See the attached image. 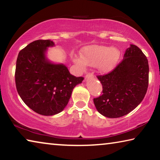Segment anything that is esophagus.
<instances>
[{"label":"esophagus","mask_w":160,"mask_h":160,"mask_svg":"<svg viewBox=\"0 0 160 160\" xmlns=\"http://www.w3.org/2000/svg\"><path fill=\"white\" fill-rule=\"evenodd\" d=\"M94 78V74L92 72H88L87 75H85L86 79H88V78Z\"/></svg>","instance_id":"34e87169"}]
</instances>
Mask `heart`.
<instances>
[{
    "label": "heart",
    "mask_w": 160,
    "mask_h": 160,
    "mask_svg": "<svg viewBox=\"0 0 160 160\" xmlns=\"http://www.w3.org/2000/svg\"><path fill=\"white\" fill-rule=\"evenodd\" d=\"M81 53L82 58H73V61L81 69H85L87 64L92 66L98 65L99 69L103 72L112 70L120 55L118 49L106 45H90L83 48Z\"/></svg>",
    "instance_id": "b5f03b06"
}]
</instances>
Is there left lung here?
I'll use <instances>...</instances> for the list:
<instances>
[{
  "label": "left lung",
  "instance_id": "left-lung-1",
  "mask_svg": "<svg viewBox=\"0 0 160 160\" xmlns=\"http://www.w3.org/2000/svg\"><path fill=\"white\" fill-rule=\"evenodd\" d=\"M102 85V95L94 98L101 115L118 118L138 107L149 84L148 58L135 45L126 50L124 58L111 72L97 76Z\"/></svg>",
  "mask_w": 160,
  "mask_h": 160
}]
</instances>
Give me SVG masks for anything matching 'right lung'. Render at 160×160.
<instances>
[{
	"mask_svg": "<svg viewBox=\"0 0 160 160\" xmlns=\"http://www.w3.org/2000/svg\"><path fill=\"white\" fill-rule=\"evenodd\" d=\"M50 40H37L19 52L15 80L18 93L25 105L42 115H54L68 105L72 90L83 77L71 75L62 64H52L45 58Z\"/></svg>",
	"mask_w": 160,
	"mask_h": 160,
	"instance_id": "1",
	"label": "right lung"
}]
</instances>
